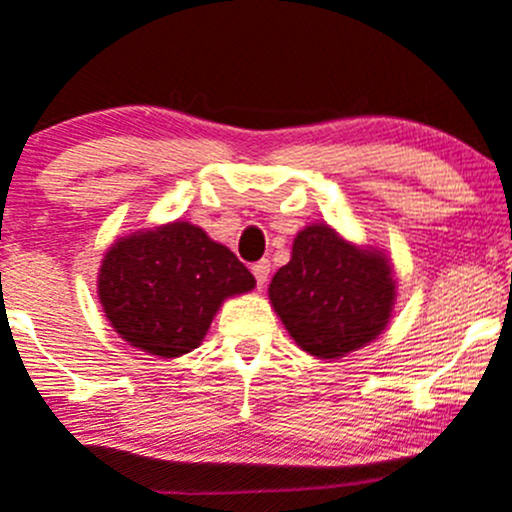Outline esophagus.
Listing matches in <instances>:
<instances>
[{
    "label": "esophagus",
    "mask_w": 512,
    "mask_h": 512,
    "mask_svg": "<svg viewBox=\"0 0 512 512\" xmlns=\"http://www.w3.org/2000/svg\"><path fill=\"white\" fill-rule=\"evenodd\" d=\"M252 274H255V279H257V286H265L267 284V277H269V262L267 260H260V262H255V265H252Z\"/></svg>",
    "instance_id": "obj_1"
}]
</instances>
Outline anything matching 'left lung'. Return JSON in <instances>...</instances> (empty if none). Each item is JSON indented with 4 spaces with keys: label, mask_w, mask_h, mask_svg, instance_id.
Returning <instances> with one entry per match:
<instances>
[{
    "label": "left lung",
    "mask_w": 512,
    "mask_h": 512,
    "mask_svg": "<svg viewBox=\"0 0 512 512\" xmlns=\"http://www.w3.org/2000/svg\"><path fill=\"white\" fill-rule=\"evenodd\" d=\"M269 301L303 352L340 359L384 333L396 303L393 267L384 252L313 223L296 235L289 265L272 277Z\"/></svg>",
    "instance_id": "8db88e82"
}]
</instances>
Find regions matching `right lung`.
Instances as JSON below:
<instances>
[{
    "instance_id": "obj_1",
    "label": "right lung",
    "mask_w": 512,
    "mask_h": 512,
    "mask_svg": "<svg viewBox=\"0 0 512 512\" xmlns=\"http://www.w3.org/2000/svg\"><path fill=\"white\" fill-rule=\"evenodd\" d=\"M97 286L111 328L128 345L172 359L199 347L221 303L255 289V277L199 226L174 221L116 240Z\"/></svg>"
}]
</instances>
